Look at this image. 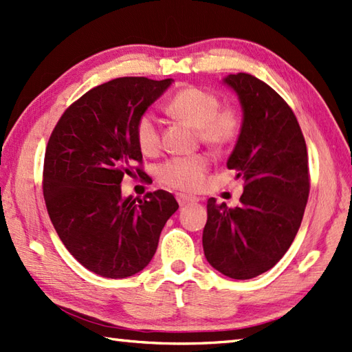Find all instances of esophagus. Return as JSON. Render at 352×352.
I'll return each mask as SVG.
<instances>
[{"label":"esophagus","mask_w":352,"mask_h":352,"mask_svg":"<svg viewBox=\"0 0 352 352\" xmlns=\"http://www.w3.org/2000/svg\"><path fill=\"white\" fill-rule=\"evenodd\" d=\"M177 201H178V204L183 207V206H189V204H193V203H198V198L197 197L186 195V193H177Z\"/></svg>","instance_id":"34e87169"}]
</instances>
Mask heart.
<instances>
[{
  "label": "heart",
  "mask_w": 352,
  "mask_h": 352,
  "mask_svg": "<svg viewBox=\"0 0 352 352\" xmlns=\"http://www.w3.org/2000/svg\"><path fill=\"white\" fill-rule=\"evenodd\" d=\"M166 110L195 126L199 139L214 149H226L237 140L242 119L236 109H221L219 96L198 86H188L169 100ZM136 142L144 154H154L160 148V125L154 113H144L136 122ZM210 160L204 154L174 157L159 168L163 184L180 190H195L204 182Z\"/></svg>",
  "instance_id": "heart-1"
}]
</instances>
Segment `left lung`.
<instances>
[{"mask_svg": "<svg viewBox=\"0 0 352 352\" xmlns=\"http://www.w3.org/2000/svg\"><path fill=\"white\" fill-rule=\"evenodd\" d=\"M222 83L242 107L227 168L245 188L234 208L207 201L203 248L216 271L250 280L278 263L300 230L310 190L307 146L294 111L271 86L243 72Z\"/></svg>", "mask_w": 352, "mask_h": 352, "instance_id": "obj_1", "label": "left lung"}]
</instances>
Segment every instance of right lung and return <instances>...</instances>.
<instances>
[{
    "instance_id": "right-lung-1",
    "label": "right lung",
    "mask_w": 352,
    "mask_h": 352,
    "mask_svg": "<svg viewBox=\"0 0 352 352\" xmlns=\"http://www.w3.org/2000/svg\"><path fill=\"white\" fill-rule=\"evenodd\" d=\"M172 81L122 77L96 86L66 109L48 140L43 198L50 219L66 250L104 278H126L148 266L178 208L169 192L144 199L121 192L124 175L142 162L138 119Z\"/></svg>"
}]
</instances>
